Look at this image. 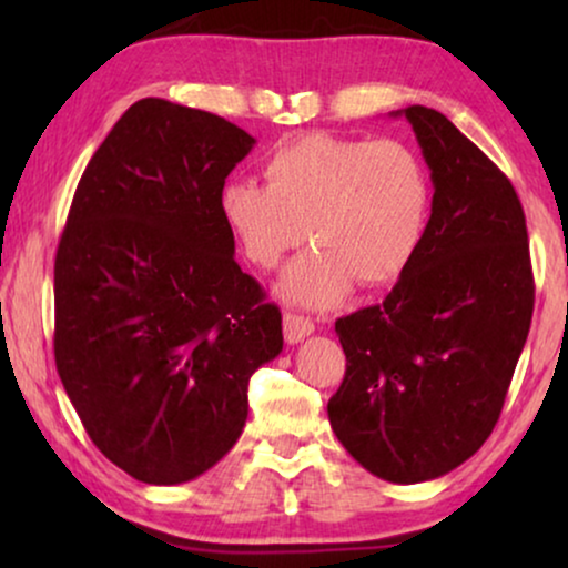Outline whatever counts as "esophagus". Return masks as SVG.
<instances>
[{
  "label": "esophagus",
  "mask_w": 568,
  "mask_h": 568,
  "mask_svg": "<svg viewBox=\"0 0 568 568\" xmlns=\"http://www.w3.org/2000/svg\"><path fill=\"white\" fill-rule=\"evenodd\" d=\"M310 333H315V323L310 321L305 315H294V313H286L284 315V338L286 344H300L302 338L310 336Z\"/></svg>",
  "instance_id": "1"
}]
</instances>
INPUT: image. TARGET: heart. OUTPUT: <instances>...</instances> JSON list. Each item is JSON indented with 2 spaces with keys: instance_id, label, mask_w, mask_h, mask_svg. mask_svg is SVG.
Segmentation results:
<instances>
[{
  "instance_id": "1",
  "label": "heart",
  "mask_w": 568,
  "mask_h": 568,
  "mask_svg": "<svg viewBox=\"0 0 568 568\" xmlns=\"http://www.w3.org/2000/svg\"><path fill=\"white\" fill-rule=\"evenodd\" d=\"M263 175L266 185H224L220 214L258 268H276L310 235L317 247L278 284L294 305L331 307L346 300L354 282L364 290L398 282L429 232L432 173L398 139H290L263 160Z\"/></svg>"
}]
</instances>
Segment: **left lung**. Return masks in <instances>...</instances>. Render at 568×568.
Here are the masks:
<instances>
[{
  "mask_svg": "<svg viewBox=\"0 0 568 568\" xmlns=\"http://www.w3.org/2000/svg\"><path fill=\"white\" fill-rule=\"evenodd\" d=\"M393 115H406L432 170V222L393 292L336 321L346 375L328 418L372 476L422 484L463 465L494 432L535 284L509 178L434 108Z\"/></svg>",
  "mask_w": 568,
  "mask_h": 568,
  "instance_id": "left-lung-1",
  "label": "left lung"
}]
</instances>
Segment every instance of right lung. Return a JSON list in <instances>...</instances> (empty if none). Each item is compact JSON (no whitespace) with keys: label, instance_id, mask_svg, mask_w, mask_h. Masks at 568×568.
<instances>
[{"label":"right lung","instance_id":"right-lung-1","mask_svg":"<svg viewBox=\"0 0 568 568\" xmlns=\"http://www.w3.org/2000/svg\"><path fill=\"white\" fill-rule=\"evenodd\" d=\"M255 139L144 98L92 154L53 263V356L84 432L152 486L199 478L243 434L282 313L235 261L220 193Z\"/></svg>","mask_w":568,"mask_h":568}]
</instances>
